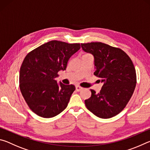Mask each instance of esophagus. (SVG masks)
<instances>
[{
    "mask_svg": "<svg viewBox=\"0 0 150 150\" xmlns=\"http://www.w3.org/2000/svg\"><path fill=\"white\" fill-rule=\"evenodd\" d=\"M75 88H76V91H81V90L83 89V88L81 87H80V86H79V85L76 86Z\"/></svg>",
    "mask_w": 150,
    "mask_h": 150,
    "instance_id": "esophagus-1",
    "label": "esophagus"
}]
</instances>
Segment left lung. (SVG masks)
<instances>
[{
	"mask_svg": "<svg viewBox=\"0 0 150 150\" xmlns=\"http://www.w3.org/2000/svg\"><path fill=\"white\" fill-rule=\"evenodd\" d=\"M81 47L94 56V75L104 83L100 93L91 89V96L85 100L86 107L99 118L113 117L126 107L135 89L133 63L123 50L102 42L81 44Z\"/></svg>",
	"mask_w": 150,
	"mask_h": 150,
	"instance_id": "8db88e82",
	"label": "left lung"
}]
</instances>
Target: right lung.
<instances>
[{"mask_svg": "<svg viewBox=\"0 0 150 150\" xmlns=\"http://www.w3.org/2000/svg\"><path fill=\"white\" fill-rule=\"evenodd\" d=\"M80 44L52 40L29 52L20 69L22 95L29 108L43 118H52L65 110L75 90L73 85L57 84L55 78L65 70Z\"/></svg>", "mask_w": 150, "mask_h": 150, "instance_id": "right-lung-1", "label": "right lung"}]
</instances>
